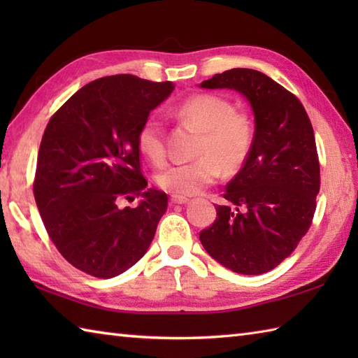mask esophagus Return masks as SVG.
<instances>
[{
	"label": "esophagus",
	"instance_id": "esophagus-1",
	"mask_svg": "<svg viewBox=\"0 0 358 358\" xmlns=\"http://www.w3.org/2000/svg\"><path fill=\"white\" fill-rule=\"evenodd\" d=\"M189 203L187 196H181V195H172L171 196V204H186Z\"/></svg>",
	"mask_w": 358,
	"mask_h": 358
}]
</instances>
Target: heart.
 Listing matches in <instances>:
<instances>
[{"label": "heart", "instance_id": "heart-1", "mask_svg": "<svg viewBox=\"0 0 358 358\" xmlns=\"http://www.w3.org/2000/svg\"><path fill=\"white\" fill-rule=\"evenodd\" d=\"M181 123L201 131L195 148L199 158L167 166L157 175V185L172 195H195L215 183L222 175L237 173L248 162L254 144V124L237 112L224 96L196 94L187 96L173 109ZM141 155L154 166L166 163L164 129L154 117L148 118L136 134Z\"/></svg>", "mask_w": 358, "mask_h": 358}]
</instances>
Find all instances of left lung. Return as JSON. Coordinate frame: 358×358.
Returning a JSON list of instances; mask_svg holds the SVG:
<instances>
[{"label": "left lung", "mask_w": 358, "mask_h": 358, "mask_svg": "<svg viewBox=\"0 0 358 358\" xmlns=\"http://www.w3.org/2000/svg\"><path fill=\"white\" fill-rule=\"evenodd\" d=\"M234 89L255 115L248 162L226 186V206L200 232L208 254L243 275L269 272L294 252L309 231L320 191L314 129L299 98L254 69H231L203 81Z\"/></svg>", "instance_id": "left-lung-1"}]
</instances>
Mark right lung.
Instances as JSON below:
<instances>
[{"mask_svg":"<svg viewBox=\"0 0 358 358\" xmlns=\"http://www.w3.org/2000/svg\"><path fill=\"white\" fill-rule=\"evenodd\" d=\"M171 81L112 75L89 83L52 118L38 150L34 195L45 231L73 268L112 278L146 254L167 195L146 189L136 134ZM143 196L136 208L121 199Z\"/></svg>","mask_w":358,"mask_h":358,"instance_id":"right-lung-1","label":"right lung"}]
</instances>
